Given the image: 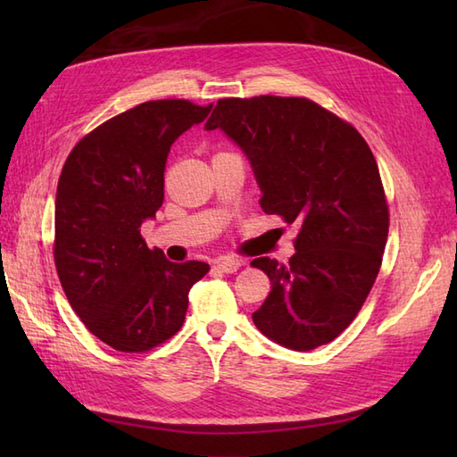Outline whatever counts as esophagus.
<instances>
[{"label":"esophagus","instance_id":"obj_1","mask_svg":"<svg viewBox=\"0 0 457 457\" xmlns=\"http://www.w3.org/2000/svg\"><path fill=\"white\" fill-rule=\"evenodd\" d=\"M216 267L221 270V273L231 275V273H237V270L244 267V261L234 259V257H223V259H218Z\"/></svg>","mask_w":457,"mask_h":457}]
</instances>
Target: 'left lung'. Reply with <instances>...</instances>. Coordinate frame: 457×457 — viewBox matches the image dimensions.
<instances>
[{
	"label": "left lung",
	"mask_w": 457,
	"mask_h": 457,
	"mask_svg": "<svg viewBox=\"0 0 457 457\" xmlns=\"http://www.w3.org/2000/svg\"><path fill=\"white\" fill-rule=\"evenodd\" d=\"M218 128L247 154L263 212L298 223L288 263L251 261L270 278L255 326L296 352L329 344L361 310L389 236L371 149L352 123L308 98H223L206 121Z\"/></svg>",
	"instance_id": "8db88e82"
}]
</instances>
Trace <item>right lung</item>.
<instances>
[{
    "label": "right lung",
    "instance_id": "1",
    "mask_svg": "<svg viewBox=\"0 0 457 457\" xmlns=\"http://www.w3.org/2000/svg\"><path fill=\"white\" fill-rule=\"evenodd\" d=\"M212 104L151 100L104 121L74 145L54 204V265L72 310L104 344L141 353L184 324L202 261L170 263L141 223L162 206L170 145Z\"/></svg>",
    "mask_w": 457,
    "mask_h": 457
}]
</instances>
